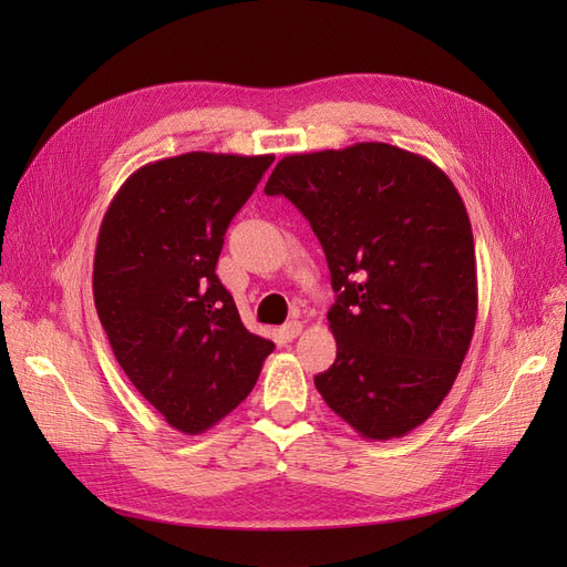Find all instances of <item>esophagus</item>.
Wrapping results in <instances>:
<instances>
[{
	"label": "esophagus",
	"instance_id": "34e87169",
	"mask_svg": "<svg viewBox=\"0 0 567 567\" xmlns=\"http://www.w3.org/2000/svg\"><path fill=\"white\" fill-rule=\"evenodd\" d=\"M302 333V323L300 321H288L286 326H281V336L286 340H296Z\"/></svg>",
	"mask_w": 567,
	"mask_h": 567
}]
</instances>
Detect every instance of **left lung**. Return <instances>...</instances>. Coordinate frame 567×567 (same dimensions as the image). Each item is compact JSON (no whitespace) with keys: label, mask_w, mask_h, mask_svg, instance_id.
Returning a JSON list of instances; mask_svg holds the SVG:
<instances>
[{"label":"left lung","mask_w":567,"mask_h":567,"mask_svg":"<svg viewBox=\"0 0 567 567\" xmlns=\"http://www.w3.org/2000/svg\"><path fill=\"white\" fill-rule=\"evenodd\" d=\"M267 196L310 219L338 293L336 362L315 385L367 440L404 437L447 398L477 317L473 229L456 186L383 142L293 153Z\"/></svg>","instance_id":"obj_1"}]
</instances>
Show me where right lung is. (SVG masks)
I'll return each mask as SVG.
<instances>
[{
    "label": "right lung",
    "instance_id": "1",
    "mask_svg": "<svg viewBox=\"0 0 567 567\" xmlns=\"http://www.w3.org/2000/svg\"><path fill=\"white\" fill-rule=\"evenodd\" d=\"M274 156L192 151L117 188L94 252V305L117 364L184 435L241 404L274 342L250 333L215 267Z\"/></svg>",
    "mask_w": 567,
    "mask_h": 567
}]
</instances>
